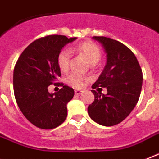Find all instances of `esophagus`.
Returning <instances> with one entry per match:
<instances>
[{
    "instance_id": "esophagus-1",
    "label": "esophagus",
    "mask_w": 159,
    "mask_h": 159,
    "mask_svg": "<svg viewBox=\"0 0 159 159\" xmlns=\"http://www.w3.org/2000/svg\"><path fill=\"white\" fill-rule=\"evenodd\" d=\"M82 93H83V91H82V90H79V89H76V90H75V93L76 95L81 94Z\"/></svg>"
}]
</instances>
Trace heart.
I'll return each mask as SVG.
<instances>
[{"mask_svg": "<svg viewBox=\"0 0 159 159\" xmlns=\"http://www.w3.org/2000/svg\"><path fill=\"white\" fill-rule=\"evenodd\" d=\"M76 52L80 53L88 60L89 63L93 66L99 62L101 58V51L99 46L91 41H85V42L79 44L75 48ZM71 59V51L69 49H63L58 55L57 64L60 70L66 72L69 70L70 63ZM67 83L70 85L80 88L84 85V78L82 76L79 75L77 74H72L69 76L67 80Z\"/></svg>", "mask_w": 159, "mask_h": 159, "instance_id": "b5f03b06", "label": "heart"}]
</instances>
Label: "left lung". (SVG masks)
<instances>
[{
	"label": "left lung",
	"mask_w": 159,
	"mask_h": 159,
	"mask_svg": "<svg viewBox=\"0 0 159 159\" xmlns=\"http://www.w3.org/2000/svg\"><path fill=\"white\" fill-rule=\"evenodd\" d=\"M106 53V66L93 89H107L106 94L91 90L94 100L88 107L93 121L103 126H114L129 115L136 106L142 89V70L134 54L119 41L104 36H93Z\"/></svg>",
	"instance_id": "left-lung-1"
}]
</instances>
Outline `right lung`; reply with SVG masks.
<instances>
[{"label": "right lung", "instance_id": "obj_1", "mask_svg": "<svg viewBox=\"0 0 159 159\" xmlns=\"http://www.w3.org/2000/svg\"><path fill=\"white\" fill-rule=\"evenodd\" d=\"M76 39L58 35L38 39L25 48L16 64L15 98L24 116L40 129H55L67 117V104L74 97V89L62 84L59 92L53 93L48 87L61 75L59 53Z\"/></svg>", "mask_w": 159, "mask_h": 159}]
</instances>
